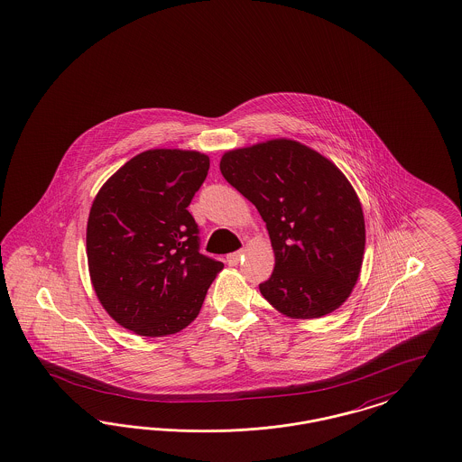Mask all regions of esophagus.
Segmentation results:
<instances>
[{
	"label": "esophagus",
	"mask_w": 462,
	"mask_h": 462,
	"mask_svg": "<svg viewBox=\"0 0 462 462\" xmlns=\"http://www.w3.org/2000/svg\"><path fill=\"white\" fill-rule=\"evenodd\" d=\"M242 255H244V251H236V253L226 255V263H228V266H237L240 259H242Z\"/></svg>",
	"instance_id": "1"
}]
</instances>
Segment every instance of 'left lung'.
<instances>
[{
    "mask_svg": "<svg viewBox=\"0 0 462 462\" xmlns=\"http://www.w3.org/2000/svg\"><path fill=\"white\" fill-rule=\"evenodd\" d=\"M225 180L266 222L274 270L259 290L288 318L316 319L350 297L365 249L356 192L333 162L291 142L226 152Z\"/></svg>",
    "mask_w": 462,
    "mask_h": 462,
    "instance_id": "obj_1",
    "label": "left lung"
}]
</instances>
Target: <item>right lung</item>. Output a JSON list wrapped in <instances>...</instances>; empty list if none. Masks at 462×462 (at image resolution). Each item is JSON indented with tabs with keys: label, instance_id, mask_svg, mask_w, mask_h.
<instances>
[{
	"label": "right lung",
	"instance_id": "1",
	"mask_svg": "<svg viewBox=\"0 0 462 462\" xmlns=\"http://www.w3.org/2000/svg\"><path fill=\"white\" fill-rule=\"evenodd\" d=\"M208 169L199 152L148 150L94 199L87 223L90 278L109 316L136 335H174L189 326L223 270L199 253V226L188 211Z\"/></svg>",
	"mask_w": 462,
	"mask_h": 462
}]
</instances>
